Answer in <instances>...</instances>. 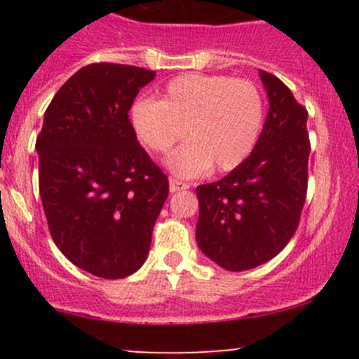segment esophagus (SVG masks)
<instances>
[{"label": "esophagus", "mask_w": 359, "mask_h": 359, "mask_svg": "<svg viewBox=\"0 0 359 359\" xmlns=\"http://www.w3.org/2000/svg\"><path fill=\"white\" fill-rule=\"evenodd\" d=\"M191 184L189 182H184V180H179V179H170V191L172 193H175V191H182V189H189Z\"/></svg>", "instance_id": "1"}]
</instances>
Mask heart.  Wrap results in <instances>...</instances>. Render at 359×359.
I'll list each match as a JSON object with an SVG mask.
<instances>
[{"label":"heart","mask_w":359,"mask_h":359,"mask_svg":"<svg viewBox=\"0 0 359 359\" xmlns=\"http://www.w3.org/2000/svg\"><path fill=\"white\" fill-rule=\"evenodd\" d=\"M264 99L250 79L224 74H182L165 86L161 100L140 99L132 125L140 142L166 154L189 135L168 166L193 177L215 166L229 172L250 156L262 132Z\"/></svg>","instance_id":"b5f03b06"}]
</instances>
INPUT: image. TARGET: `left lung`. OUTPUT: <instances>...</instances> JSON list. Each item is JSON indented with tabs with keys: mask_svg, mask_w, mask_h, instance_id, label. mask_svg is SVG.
Masks as SVG:
<instances>
[{
	"mask_svg": "<svg viewBox=\"0 0 359 359\" xmlns=\"http://www.w3.org/2000/svg\"><path fill=\"white\" fill-rule=\"evenodd\" d=\"M259 74L269 112L255 147L224 179L196 187L198 245L227 271L253 269L287 247L307 194V109L280 78Z\"/></svg>",
	"mask_w": 359,
	"mask_h": 359,
	"instance_id": "obj_1",
	"label": "left lung"
}]
</instances>
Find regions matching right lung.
<instances>
[{
	"mask_svg": "<svg viewBox=\"0 0 359 359\" xmlns=\"http://www.w3.org/2000/svg\"><path fill=\"white\" fill-rule=\"evenodd\" d=\"M154 74L112 62L81 67L46 107L36 139L52 240L74 266L106 280L142 266L168 196V177L140 146L128 118Z\"/></svg>",
	"mask_w": 359,
	"mask_h": 359,
	"instance_id": "1",
	"label": "right lung"
}]
</instances>
